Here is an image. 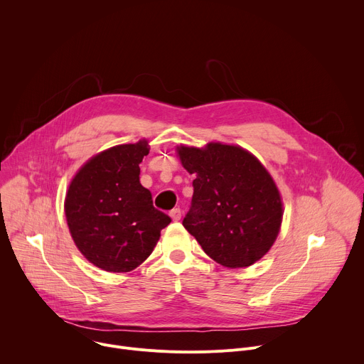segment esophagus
<instances>
[{"label":"esophagus","instance_id":"obj_1","mask_svg":"<svg viewBox=\"0 0 364 364\" xmlns=\"http://www.w3.org/2000/svg\"><path fill=\"white\" fill-rule=\"evenodd\" d=\"M170 216H171V219H173L174 222H178V220L181 219V210H180V209H173V210L170 212Z\"/></svg>","mask_w":364,"mask_h":364}]
</instances>
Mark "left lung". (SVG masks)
Returning a JSON list of instances; mask_svg holds the SVG:
<instances>
[{"label": "left lung", "mask_w": 364, "mask_h": 364, "mask_svg": "<svg viewBox=\"0 0 364 364\" xmlns=\"http://www.w3.org/2000/svg\"><path fill=\"white\" fill-rule=\"evenodd\" d=\"M194 174L193 198L183 226L213 261L246 268L274 245L282 223V200L267 168L249 151L220 142L177 146Z\"/></svg>", "instance_id": "obj_1"}]
</instances>
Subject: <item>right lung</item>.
Instances as JSON below:
<instances>
[{
    "label": "right lung",
    "mask_w": 364,
    "mask_h": 364,
    "mask_svg": "<svg viewBox=\"0 0 364 364\" xmlns=\"http://www.w3.org/2000/svg\"><path fill=\"white\" fill-rule=\"evenodd\" d=\"M148 152L145 139L102 151L69 186L65 213L70 235L87 261L103 271L139 267L171 222L139 183V164Z\"/></svg>",
    "instance_id": "obj_1"
}]
</instances>
